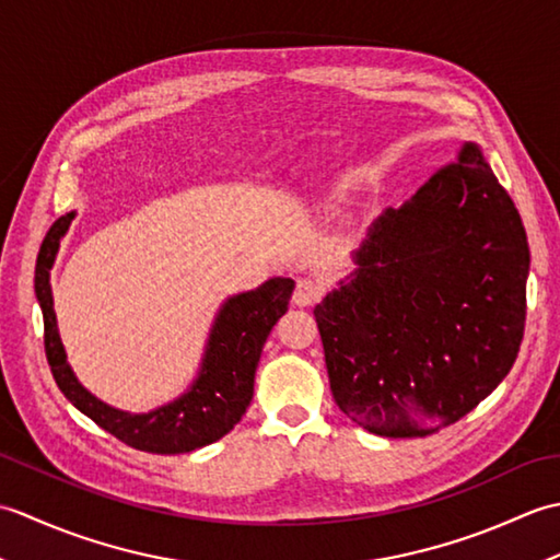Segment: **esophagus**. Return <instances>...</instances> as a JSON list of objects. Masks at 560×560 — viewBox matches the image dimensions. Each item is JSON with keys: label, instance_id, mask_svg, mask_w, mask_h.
Returning a JSON list of instances; mask_svg holds the SVG:
<instances>
[{"label": "esophagus", "instance_id": "34e87169", "mask_svg": "<svg viewBox=\"0 0 560 560\" xmlns=\"http://www.w3.org/2000/svg\"><path fill=\"white\" fill-rule=\"evenodd\" d=\"M319 295H323V287L315 279H299L295 281V291H293V305L299 307H307V305H315L319 301Z\"/></svg>", "mask_w": 560, "mask_h": 560}]
</instances>
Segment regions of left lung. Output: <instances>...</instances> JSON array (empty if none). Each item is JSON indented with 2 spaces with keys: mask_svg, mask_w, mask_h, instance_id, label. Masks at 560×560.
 Segmentation results:
<instances>
[{
  "mask_svg": "<svg viewBox=\"0 0 560 560\" xmlns=\"http://www.w3.org/2000/svg\"><path fill=\"white\" fill-rule=\"evenodd\" d=\"M351 257L315 305L331 395L351 421L423 438L503 383L525 335L529 245L477 144L380 213Z\"/></svg>",
  "mask_w": 560,
  "mask_h": 560,
  "instance_id": "obj_1",
  "label": "left lung"
}]
</instances>
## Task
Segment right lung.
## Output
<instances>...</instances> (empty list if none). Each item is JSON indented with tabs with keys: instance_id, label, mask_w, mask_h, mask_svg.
I'll return each mask as SVG.
<instances>
[{
	"instance_id": "right-lung-1",
	"label": "right lung",
	"mask_w": 560,
	"mask_h": 560,
	"mask_svg": "<svg viewBox=\"0 0 560 560\" xmlns=\"http://www.w3.org/2000/svg\"><path fill=\"white\" fill-rule=\"evenodd\" d=\"M74 217L77 211H69L52 223L35 265V299L43 311L45 353L57 387L81 413L129 447L156 455H180L217 443L233 431L253 401L261 347L271 327L289 311L293 279L273 277L253 291L225 299L213 317L205 355L189 387L168 404L132 413L105 404L79 383L59 339L50 269Z\"/></svg>"
}]
</instances>
